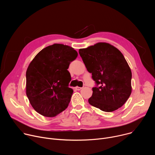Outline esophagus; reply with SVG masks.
I'll return each instance as SVG.
<instances>
[{"label":"esophagus","instance_id":"obj_1","mask_svg":"<svg viewBox=\"0 0 155 155\" xmlns=\"http://www.w3.org/2000/svg\"><path fill=\"white\" fill-rule=\"evenodd\" d=\"M75 89L76 90L79 91V90H81V89H82V87H79V86H77V87H75Z\"/></svg>","mask_w":155,"mask_h":155}]
</instances>
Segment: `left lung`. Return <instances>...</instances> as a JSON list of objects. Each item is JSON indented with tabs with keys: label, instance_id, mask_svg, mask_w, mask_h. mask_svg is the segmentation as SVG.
Wrapping results in <instances>:
<instances>
[{
	"label": "left lung",
	"instance_id": "obj_1",
	"mask_svg": "<svg viewBox=\"0 0 155 155\" xmlns=\"http://www.w3.org/2000/svg\"><path fill=\"white\" fill-rule=\"evenodd\" d=\"M79 54L99 85L93 87L90 104L107 112L122 107L131 94L132 73L121 51L108 43L99 42L80 49Z\"/></svg>",
	"mask_w": 155,
	"mask_h": 155
}]
</instances>
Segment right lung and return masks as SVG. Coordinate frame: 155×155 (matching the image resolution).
<instances>
[{"mask_svg":"<svg viewBox=\"0 0 155 155\" xmlns=\"http://www.w3.org/2000/svg\"><path fill=\"white\" fill-rule=\"evenodd\" d=\"M78 56L71 47L54 43L41 50L26 71V95L37 112L54 117L68 107L73 93L68 71Z\"/></svg>","mask_w":155,"mask_h":155,"instance_id":"obj_1","label":"right lung"}]
</instances>
